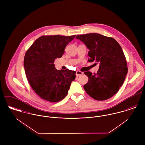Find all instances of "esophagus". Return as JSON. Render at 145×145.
<instances>
[{
	"label": "esophagus",
	"mask_w": 145,
	"mask_h": 145,
	"mask_svg": "<svg viewBox=\"0 0 145 145\" xmlns=\"http://www.w3.org/2000/svg\"><path fill=\"white\" fill-rule=\"evenodd\" d=\"M83 74V72L82 71H79V70H78L77 71H76V75L77 76H80V75H82Z\"/></svg>",
	"instance_id": "1"
}]
</instances>
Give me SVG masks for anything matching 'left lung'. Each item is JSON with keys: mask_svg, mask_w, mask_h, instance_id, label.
I'll return each instance as SVG.
<instances>
[{"mask_svg": "<svg viewBox=\"0 0 145 145\" xmlns=\"http://www.w3.org/2000/svg\"><path fill=\"white\" fill-rule=\"evenodd\" d=\"M89 48V62L99 63L97 72L86 71L88 82L84 85L86 93L97 101L110 98L119 90L128 72L123 51L117 41L112 37L98 33L78 35Z\"/></svg>", "mask_w": 145, "mask_h": 145, "instance_id": "left-lung-1", "label": "left lung"}]
</instances>
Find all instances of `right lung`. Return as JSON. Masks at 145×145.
<instances>
[{
	"mask_svg": "<svg viewBox=\"0 0 145 145\" xmlns=\"http://www.w3.org/2000/svg\"><path fill=\"white\" fill-rule=\"evenodd\" d=\"M75 36H42L26 51L24 59L25 75L32 89L42 99L56 103L67 95L76 71L57 70L54 63L56 59L62 57L65 47Z\"/></svg>",
	"mask_w": 145,
	"mask_h": 145,
	"instance_id": "right-lung-1",
	"label": "right lung"
}]
</instances>
